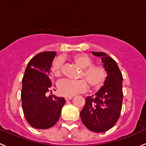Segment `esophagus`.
I'll return each instance as SVG.
<instances>
[{"label": "esophagus", "mask_w": 146, "mask_h": 146, "mask_svg": "<svg viewBox=\"0 0 146 146\" xmlns=\"http://www.w3.org/2000/svg\"><path fill=\"white\" fill-rule=\"evenodd\" d=\"M64 98H65L66 100H71V99L73 98V96H65V97H64Z\"/></svg>", "instance_id": "obj_1"}]
</instances>
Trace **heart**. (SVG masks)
<instances>
[{"label": "heart", "instance_id": "1", "mask_svg": "<svg viewBox=\"0 0 146 146\" xmlns=\"http://www.w3.org/2000/svg\"><path fill=\"white\" fill-rule=\"evenodd\" d=\"M74 62L82 69L79 80L63 79L58 82L59 94L64 96H73L77 94L84 93L89 86L91 89L97 90L101 88L107 79L106 69L101 65L93 64V61L87 55L76 54L72 58ZM52 74L55 77L61 76L62 73V60L56 58L52 62Z\"/></svg>", "mask_w": 146, "mask_h": 146}]
</instances>
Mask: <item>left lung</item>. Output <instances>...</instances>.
I'll return each mask as SVG.
<instances>
[{
	"label": "left lung",
	"instance_id": "1",
	"mask_svg": "<svg viewBox=\"0 0 146 146\" xmlns=\"http://www.w3.org/2000/svg\"><path fill=\"white\" fill-rule=\"evenodd\" d=\"M92 54L101 57L108 75L100 89L95 95L86 98L80 117L87 129L101 133L112 128L120 116L123 100V77L117 62L106 52H92Z\"/></svg>",
	"mask_w": 146,
	"mask_h": 146
}]
</instances>
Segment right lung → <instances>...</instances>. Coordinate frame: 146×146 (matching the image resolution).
I'll use <instances>...</instances> for the list:
<instances>
[{
  "mask_svg": "<svg viewBox=\"0 0 146 146\" xmlns=\"http://www.w3.org/2000/svg\"><path fill=\"white\" fill-rule=\"evenodd\" d=\"M56 54L46 51L34 56L28 63L22 79L21 98L24 115L35 129H46L55 125L65 103L64 98L46 96L52 86L49 76Z\"/></svg>",
  "mask_w": 146,
  "mask_h": 146,
  "instance_id": "1",
  "label": "right lung"
}]
</instances>
